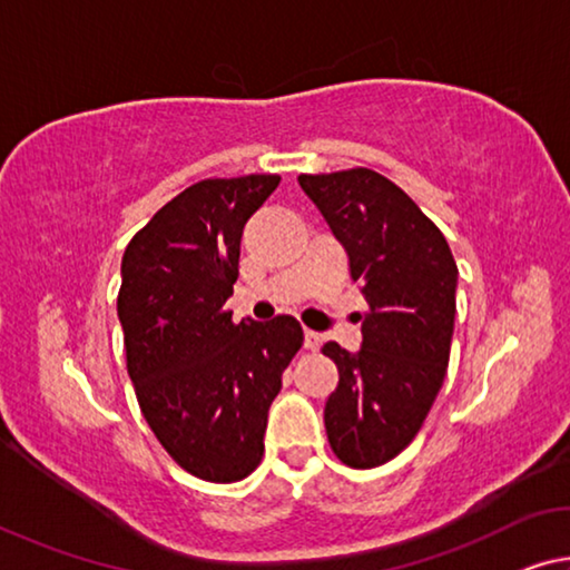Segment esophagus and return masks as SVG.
I'll use <instances>...</instances> for the list:
<instances>
[{"instance_id":"1","label":"esophagus","mask_w":570,"mask_h":570,"mask_svg":"<svg viewBox=\"0 0 570 570\" xmlns=\"http://www.w3.org/2000/svg\"><path fill=\"white\" fill-rule=\"evenodd\" d=\"M304 347L306 350H320L322 347V334L312 332V330H304Z\"/></svg>"}]
</instances>
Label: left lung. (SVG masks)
<instances>
[{
    "label": "left lung",
    "mask_w": 570,
    "mask_h": 570,
    "mask_svg": "<svg viewBox=\"0 0 570 570\" xmlns=\"http://www.w3.org/2000/svg\"><path fill=\"white\" fill-rule=\"evenodd\" d=\"M299 185L345 246L367 302L363 347H322L340 370L324 429L342 464L373 469L411 444L444 383L456 261L421 207L373 169L299 175Z\"/></svg>",
    "instance_id": "1"
}]
</instances>
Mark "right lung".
I'll return each mask as SVG.
<instances>
[{"label": "right lung", "instance_id": "right-lung-1", "mask_svg": "<svg viewBox=\"0 0 570 570\" xmlns=\"http://www.w3.org/2000/svg\"><path fill=\"white\" fill-rule=\"evenodd\" d=\"M278 183H195L124 250L116 309L139 409L167 454L205 482H240L261 464L268 409L304 342L288 314L236 324L225 309L243 228Z\"/></svg>", "mask_w": 570, "mask_h": 570}]
</instances>
